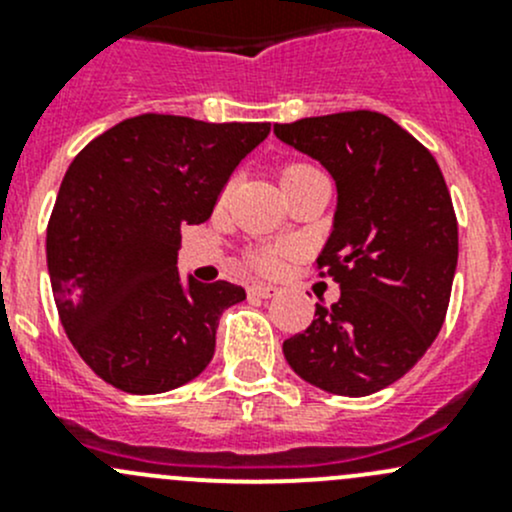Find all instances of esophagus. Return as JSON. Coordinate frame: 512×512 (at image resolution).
<instances>
[{"label": "esophagus", "mask_w": 512, "mask_h": 512, "mask_svg": "<svg viewBox=\"0 0 512 512\" xmlns=\"http://www.w3.org/2000/svg\"><path fill=\"white\" fill-rule=\"evenodd\" d=\"M275 294H277V287L262 285V282H255V285L247 287V297H252V299H270V297H275Z\"/></svg>", "instance_id": "1"}]
</instances>
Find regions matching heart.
I'll return each mask as SVG.
<instances>
[{
	"label": "heart",
	"mask_w": 512,
	"mask_h": 512,
	"mask_svg": "<svg viewBox=\"0 0 512 512\" xmlns=\"http://www.w3.org/2000/svg\"><path fill=\"white\" fill-rule=\"evenodd\" d=\"M309 168H312V165L292 163V165H287L285 170H282V178H287V175H294V173H302V170H309ZM282 255H285V250H282V247H265V250L252 252L250 262L257 267V270L272 272V270H277V267L282 265Z\"/></svg>",
	"instance_id": "heart-1"
}]
</instances>
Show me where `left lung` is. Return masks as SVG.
<instances>
[{"label": "left lung", "instance_id": "1", "mask_svg": "<svg viewBox=\"0 0 512 512\" xmlns=\"http://www.w3.org/2000/svg\"><path fill=\"white\" fill-rule=\"evenodd\" d=\"M275 136L337 183L317 267L342 289L282 352L312 386L369 396L399 381L441 332L458 265L451 193L428 148L384 113L275 123Z\"/></svg>", "mask_w": 512, "mask_h": 512}]
</instances>
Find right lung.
<instances>
[{"label": "right lung", "mask_w": 512, "mask_h": 512, "mask_svg": "<svg viewBox=\"0 0 512 512\" xmlns=\"http://www.w3.org/2000/svg\"><path fill=\"white\" fill-rule=\"evenodd\" d=\"M270 123L143 113L94 138L61 180L46 265L81 359L126 394L193 381L215 354L220 314L245 289L178 275L180 225H200Z\"/></svg>", "instance_id": "add662e5"}]
</instances>
